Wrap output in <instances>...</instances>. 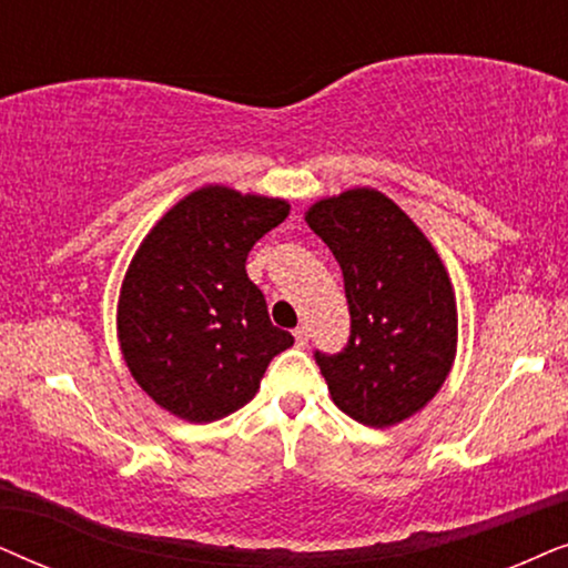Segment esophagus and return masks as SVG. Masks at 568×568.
<instances>
[{
	"label": "esophagus",
	"instance_id": "esophagus-1",
	"mask_svg": "<svg viewBox=\"0 0 568 568\" xmlns=\"http://www.w3.org/2000/svg\"><path fill=\"white\" fill-rule=\"evenodd\" d=\"M293 337H296V345L298 347H306L308 345V327H304V324H301V327L293 329Z\"/></svg>",
	"mask_w": 568,
	"mask_h": 568
}]
</instances>
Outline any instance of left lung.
Wrapping results in <instances>:
<instances>
[{
  "instance_id": "1",
  "label": "left lung",
  "mask_w": 568,
  "mask_h": 568,
  "mask_svg": "<svg viewBox=\"0 0 568 568\" xmlns=\"http://www.w3.org/2000/svg\"><path fill=\"white\" fill-rule=\"evenodd\" d=\"M306 223L343 270L351 337L314 351L339 410L387 428L442 389L457 353V306L447 270L418 225L376 189L316 202Z\"/></svg>"
}]
</instances>
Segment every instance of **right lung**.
Listing matches in <instances>:
<instances>
[{"label": "right lung", "instance_id": "add662e5", "mask_svg": "<svg viewBox=\"0 0 568 568\" xmlns=\"http://www.w3.org/2000/svg\"><path fill=\"white\" fill-rule=\"evenodd\" d=\"M288 210L283 200L202 186L140 244L121 285L119 343L134 382L169 413L192 423L225 418L293 345L246 275L252 246Z\"/></svg>", "mask_w": 568, "mask_h": 568}]
</instances>
